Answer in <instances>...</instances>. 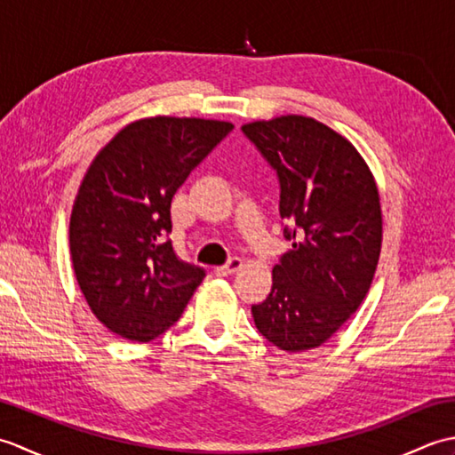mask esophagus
<instances>
[{
	"label": "esophagus",
	"mask_w": 455,
	"mask_h": 455,
	"mask_svg": "<svg viewBox=\"0 0 455 455\" xmlns=\"http://www.w3.org/2000/svg\"><path fill=\"white\" fill-rule=\"evenodd\" d=\"M240 267H243V259L235 256V258H230L225 266L215 267V274H217V275H230V274L238 272Z\"/></svg>",
	"instance_id": "1"
}]
</instances>
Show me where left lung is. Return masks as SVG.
<instances>
[{
    "label": "left lung",
    "mask_w": 455,
    "mask_h": 455,
    "mask_svg": "<svg viewBox=\"0 0 455 455\" xmlns=\"http://www.w3.org/2000/svg\"><path fill=\"white\" fill-rule=\"evenodd\" d=\"M279 181V217L291 250L272 291L252 305L256 328L285 352L324 344L362 305L381 252V205L352 142L303 115L243 127Z\"/></svg>",
    "instance_id": "1"
}]
</instances>
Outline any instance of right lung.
I'll list each match as a JSON object with an SVG mask.
<instances>
[{
	"label": "right lung",
	"instance_id": "add662e5",
	"mask_svg": "<svg viewBox=\"0 0 455 455\" xmlns=\"http://www.w3.org/2000/svg\"><path fill=\"white\" fill-rule=\"evenodd\" d=\"M233 129L209 119H140L92 162L74 201L70 252L85 301L111 332L154 340L205 277L173 252L172 199Z\"/></svg>",
	"mask_w": 455,
	"mask_h": 455
}]
</instances>
